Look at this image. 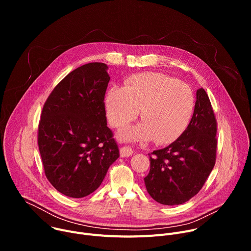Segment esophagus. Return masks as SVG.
Listing matches in <instances>:
<instances>
[{"instance_id": "1", "label": "esophagus", "mask_w": 251, "mask_h": 251, "mask_svg": "<svg viewBox=\"0 0 251 251\" xmlns=\"http://www.w3.org/2000/svg\"><path fill=\"white\" fill-rule=\"evenodd\" d=\"M133 153H134V150L130 146H124L120 149L121 157H129V156H132Z\"/></svg>"}]
</instances>
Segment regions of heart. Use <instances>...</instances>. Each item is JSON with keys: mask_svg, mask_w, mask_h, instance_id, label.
Wrapping results in <instances>:
<instances>
[{"mask_svg": "<svg viewBox=\"0 0 251 251\" xmlns=\"http://www.w3.org/2000/svg\"><path fill=\"white\" fill-rule=\"evenodd\" d=\"M194 106L193 91L186 83L157 73L133 75L123 88L111 87L105 98L107 118L115 128L135 120L141 110L143 124L123 130L122 139H154L157 144H168L185 131Z\"/></svg>", "mask_w": 251, "mask_h": 251, "instance_id": "heart-1", "label": "heart"}]
</instances>
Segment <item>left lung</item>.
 <instances>
[{"label":"left lung","mask_w":251,"mask_h":251,"mask_svg":"<svg viewBox=\"0 0 251 251\" xmlns=\"http://www.w3.org/2000/svg\"><path fill=\"white\" fill-rule=\"evenodd\" d=\"M217 127L209 98L200 88L187 129L168 147L149 154L150 172L144 181L156 201L181 204L201 191L216 164Z\"/></svg>","instance_id":"left-lung-1"}]
</instances>
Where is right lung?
Listing matches in <instances>:
<instances>
[{"label": "right lung", "instance_id": "right-lung-1", "mask_svg": "<svg viewBox=\"0 0 251 251\" xmlns=\"http://www.w3.org/2000/svg\"><path fill=\"white\" fill-rule=\"evenodd\" d=\"M107 68L90 62L71 71L43 107L38 144L45 174L55 190L69 198L93 193L120 156L106 121Z\"/></svg>", "mask_w": 251, "mask_h": 251}]
</instances>
